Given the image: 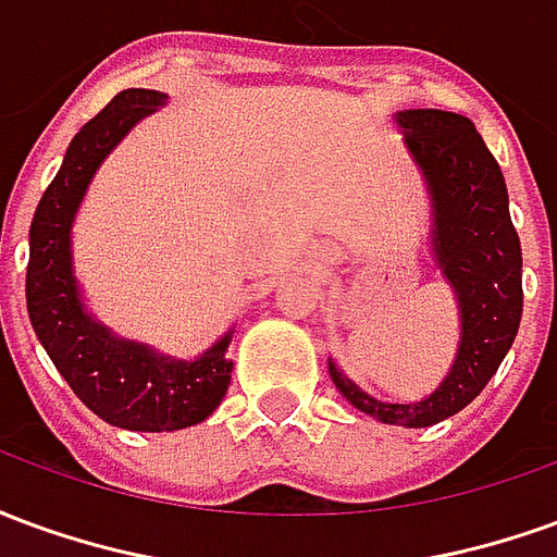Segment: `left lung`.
<instances>
[{"instance_id": "obj_1", "label": "left lung", "mask_w": 557, "mask_h": 557, "mask_svg": "<svg viewBox=\"0 0 557 557\" xmlns=\"http://www.w3.org/2000/svg\"><path fill=\"white\" fill-rule=\"evenodd\" d=\"M394 125L430 194L432 262L454 289L459 346L442 385L420 403L370 397L334 358L327 373L358 411L379 423L420 430L466 409L513 346L522 319V247L502 166L471 119L444 110H399Z\"/></svg>"}]
</instances>
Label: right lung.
Listing matches in <instances>:
<instances>
[{
	"mask_svg": "<svg viewBox=\"0 0 557 557\" xmlns=\"http://www.w3.org/2000/svg\"><path fill=\"white\" fill-rule=\"evenodd\" d=\"M163 103V91L125 89L79 127L29 230L26 307L35 337L86 409L134 432H172L202 423L226 397L232 379L226 349L235 327L194 361L172 358L101 325L83 301L74 274L71 232L95 172Z\"/></svg>",
	"mask_w": 557,
	"mask_h": 557,
	"instance_id": "right-lung-1",
	"label": "right lung"
}]
</instances>
